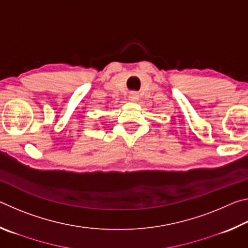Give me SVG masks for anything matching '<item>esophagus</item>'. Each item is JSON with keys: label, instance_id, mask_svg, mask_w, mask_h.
I'll return each instance as SVG.
<instances>
[{"label": "esophagus", "instance_id": "1", "mask_svg": "<svg viewBox=\"0 0 248 248\" xmlns=\"http://www.w3.org/2000/svg\"><path fill=\"white\" fill-rule=\"evenodd\" d=\"M129 98L132 100V102H137L138 99H139V94L137 93V92H130L129 94Z\"/></svg>", "mask_w": 248, "mask_h": 248}]
</instances>
